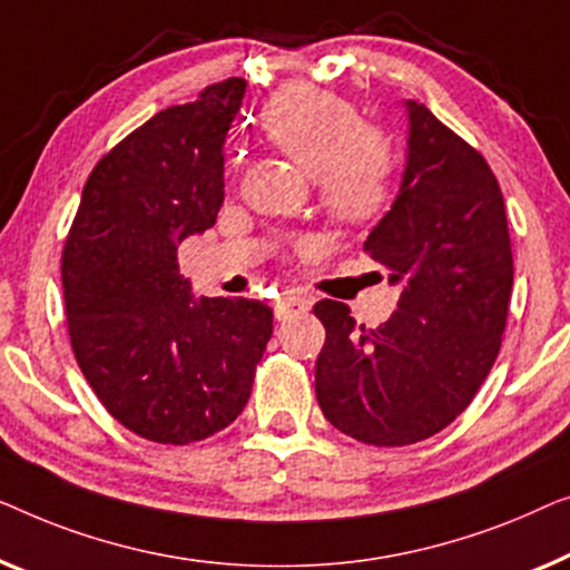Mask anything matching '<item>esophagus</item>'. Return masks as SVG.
<instances>
[{
  "label": "esophagus",
  "mask_w": 570,
  "mask_h": 570,
  "mask_svg": "<svg viewBox=\"0 0 570 570\" xmlns=\"http://www.w3.org/2000/svg\"><path fill=\"white\" fill-rule=\"evenodd\" d=\"M312 307V299L307 294H286L276 302V320H292V317H302L307 315Z\"/></svg>",
  "instance_id": "1"
}]
</instances>
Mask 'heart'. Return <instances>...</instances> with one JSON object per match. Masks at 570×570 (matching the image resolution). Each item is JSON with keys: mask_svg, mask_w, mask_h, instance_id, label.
Listing matches in <instances>:
<instances>
[{"mask_svg": "<svg viewBox=\"0 0 570 570\" xmlns=\"http://www.w3.org/2000/svg\"><path fill=\"white\" fill-rule=\"evenodd\" d=\"M271 141L315 178L317 198L335 222L364 224L390 204L397 175L395 144L341 95L296 82L261 114Z\"/></svg>", "mask_w": 570, "mask_h": 570, "instance_id": "1", "label": "heart"}]
</instances>
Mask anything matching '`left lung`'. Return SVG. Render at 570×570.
Segmentation results:
<instances>
[{
  "mask_svg": "<svg viewBox=\"0 0 570 570\" xmlns=\"http://www.w3.org/2000/svg\"><path fill=\"white\" fill-rule=\"evenodd\" d=\"M407 167L364 253L400 284L380 327L320 299L325 325L315 392L356 442L405 446L446 429L478 395L501 351L514 258L499 180L475 147L426 106L407 102Z\"/></svg>",
  "mask_w": 570,
  "mask_h": 570,
  "instance_id": "8db88e82",
  "label": "left lung"
}]
</instances>
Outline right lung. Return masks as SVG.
Wrapping results in <instances>:
<instances>
[{
    "label": "right lung",
    "instance_id": "obj_1",
    "mask_svg": "<svg viewBox=\"0 0 570 570\" xmlns=\"http://www.w3.org/2000/svg\"><path fill=\"white\" fill-rule=\"evenodd\" d=\"M245 79L208 85L106 151L61 250L71 351L114 419L157 444L227 429L250 397L274 312L255 299H194L178 247L216 222L224 136Z\"/></svg>",
    "mask_w": 570,
    "mask_h": 570
}]
</instances>
